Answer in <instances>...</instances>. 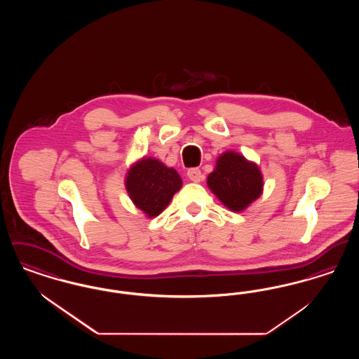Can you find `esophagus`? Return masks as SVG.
<instances>
[{
    "label": "esophagus",
    "instance_id": "obj_1",
    "mask_svg": "<svg viewBox=\"0 0 359 359\" xmlns=\"http://www.w3.org/2000/svg\"><path fill=\"white\" fill-rule=\"evenodd\" d=\"M187 176L189 180L195 182V183H199L201 180H203V173L199 170V168H191L188 170Z\"/></svg>",
    "mask_w": 359,
    "mask_h": 359
}]
</instances>
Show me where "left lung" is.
Segmentation results:
<instances>
[{
	"instance_id": "8db88e82",
	"label": "left lung",
	"mask_w": 359,
	"mask_h": 359,
	"mask_svg": "<svg viewBox=\"0 0 359 359\" xmlns=\"http://www.w3.org/2000/svg\"><path fill=\"white\" fill-rule=\"evenodd\" d=\"M207 186L227 208L243 211L259 198L264 188L262 173L253 161L233 151L221 154Z\"/></svg>"
}]
</instances>
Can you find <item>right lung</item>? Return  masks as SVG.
I'll return each mask as SVG.
<instances>
[{
	"label": "right lung",
	"mask_w": 359,
	"mask_h": 359,
	"mask_svg": "<svg viewBox=\"0 0 359 359\" xmlns=\"http://www.w3.org/2000/svg\"><path fill=\"white\" fill-rule=\"evenodd\" d=\"M179 173L154 157H142L136 161L125 177V187L135 203L148 218L157 217L172 196L182 188Z\"/></svg>",
	"instance_id": "right-lung-1"
}]
</instances>
